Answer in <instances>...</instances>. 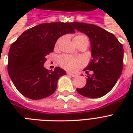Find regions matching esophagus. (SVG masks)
Wrapping results in <instances>:
<instances>
[{"label":"esophagus","instance_id":"esophagus-1","mask_svg":"<svg viewBox=\"0 0 133 133\" xmlns=\"http://www.w3.org/2000/svg\"><path fill=\"white\" fill-rule=\"evenodd\" d=\"M67 75H69V76H70V77H77V75H74V74H72V73H70V72H67Z\"/></svg>","mask_w":133,"mask_h":133}]
</instances>
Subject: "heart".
I'll return each mask as SVG.
<instances>
[{
  "mask_svg": "<svg viewBox=\"0 0 133 133\" xmlns=\"http://www.w3.org/2000/svg\"><path fill=\"white\" fill-rule=\"evenodd\" d=\"M61 39L62 38H59L58 41L56 42V47L59 45L61 41ZM74 42L76 43H86L88 44V38L85 35L80 34V35H77L74 38ZM59 63L62 68L67 70L70 71V72H76L84 65V61L81 58H75L69 55H63L59 58Z\"/></svg>",
  "mask_w": 133,
  "mask_h": 133,
  "instance_id": "heart-1",
  "label": "heart"
}]
</instances>
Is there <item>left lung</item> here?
Wrapping results in <instances>:
<instances>
[{
    "mask_svg": "<svg viewBox=\"0 0 133 133\" xmlns=\"http://www.w3.org/2000/svg\"><path fill=\"white\" fill-rule=\"evenodd\" d=\"M72 25L89 37L92 57L85 69L92 71V75L88 76L85 85L77 88V92L88 98L103 97L111 90L122 75L123 45L114 34L99 26L79 22Z\"/></svg>",
    "mask_w": 133,
    "mask_h": 133,
    "instance_id": "obj_1",
    "label": "left lung"
}]
</instances>
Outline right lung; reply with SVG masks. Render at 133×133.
<instances>
[{
	"mask_svg": "<svg viewBox=\"0 0 133 133\" xmlns=\"http://www.w3.org/2000/svg\"><path fill=\"white\" fill-rule=\"evenodd\" d=\"M72 23H50L26 30L10 46L7 70L21 94L30 99H41L52 95L64 70L56 67L50 71L44 67L46 56L53 52L56 41L75 33Z\"/></svg>",
	"mask_w": 133,
	"mask_h": 133,
	"instance_id": "1",
	"label": "right lung"
}]
</instances>
